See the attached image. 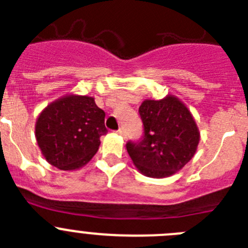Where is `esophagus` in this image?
<instances>
[{"label":"esophagus","instance_id":"34e87169","mask_svg":"<svg viewBox=\"0 0 248 248\" xmlns=\"http://www.w3.org/2000/svg\"><path fill=\"white\" fill-rule=\"evenodd\" d=\"M118 134H120V135L125 134V130H124V128H119V129H118Z\"/></svg>","mask_w":248,"mask_h":248}]
</instances>
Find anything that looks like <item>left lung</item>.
<instances>
[{
    "label": "left lung",
    "mask_w": 248,
    "mask_h": 248,
    "mask_svg": "<svg viewBox=\"0 0 248 248\" xmlns=\"http://www.w3.org/2000/svg\"><path fill=\"white\" fill-rule=\"evenodd\" d=\"M139 114L143 137L126 143L138 170L149 177H166L181 170L192 159L200 140L189 109L169 95L161 100L143 102Z\"/></svg>",
    "instance_id": "left-lung-1"
}]
</instances>
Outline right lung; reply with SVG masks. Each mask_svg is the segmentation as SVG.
<instances>
[{
  "label": "right lung",
  "instance_id": "1",
  "mask_svg": "<svg viewBox=\"0 0 248 248\" xmlns=\"http://www.w3.org/2000/svg\"><path fill=\"white\" fill-rule=\"evenodd\" d=\"M104 118V111L87 95H67L49 104L36 124L43 156L61 170L82 168L98 151L100 137L108 133Z\"/></svg>",
  "mask_w": 248,
  "mask_h": 248
}]
</instances>
